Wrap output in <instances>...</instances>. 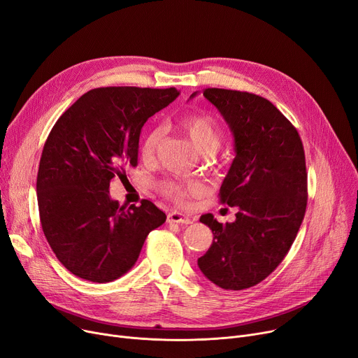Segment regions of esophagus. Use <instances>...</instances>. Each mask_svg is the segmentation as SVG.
<instances>
[{"label": "esophagus", "mask_w": 358, "mask_h": 358, "mask_svg": "<svg viewBox=\"0 0 358 358\" xmlns=\"http://www.w3.org/2000/svg\"><path fill=\"white\" fill-rule=\"evenodd\" d=\"M168 222L169 223H182V224H190L194 222V219L189 215H184L180 212H169L168 213Z\"/></svg>", "instance_id": "esophagus-1"}]
</instances>
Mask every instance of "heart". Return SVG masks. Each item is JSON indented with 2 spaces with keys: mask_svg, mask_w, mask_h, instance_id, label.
<instances>
[{
  "mask_svg": "<svg viewBox=\"0 0 358 358\" xmlns=\"http://www.w3.org/2000/svg\"><path fill=\"white\" fill-rule=\"evenodd\" d=\"M177 126L192 139L196 149L203 155L216 152L223 141V129L220 123L208 113L185 115L177 120ZM159 141V129H150L143 135L139 145V154L143 161L150 162L155 158ZM161 193L177 203H184L199 196L201 193V185L197 181H165L161 184Z\"/></svg>",
  "mask_w": 358,
  "mask_h": 358,
  "instance_id": "1",
  "label": "heart"
}]
</instances>
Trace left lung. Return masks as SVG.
Masks as SVG:
<instances>
[{
    "label": "left lung",
    "instance_id": "left-lung-1",
    "mask_svg": "<svg viewBox=\"0 0 358 358\" xmlns=\"http://www.w3.org/2000/svg\"><path fill=\"white\" fill-rule=\"evenodd\" d=\"M203 96L235 138L236 157L219 200L238 212L227 224L210 213L200 217L213 243L197 264L216 286L243 290L268 277L296 239L308 204L305 149L296 127L267 99L223 88H206Z\"/></svg>",
    "mask_w": 358,
    "mask_h": 358
}]
</instances>
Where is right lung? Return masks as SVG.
<instances>
[{
  "mask_svg": "<svg viewBox=\"0 0 358 358\" xmlns=\"http://www.w3.org/2000/svg\"><path fill=\"white\" fill-rule=\"evenodd\" d=\"M178 90L101 87L85 92L52 127L37 173L43 234L65 268L107 283L135 266L143 242L166 216L142 200L126 209L108 194L138 165L141 129Z\"/></svg>",
  "mask_w": 358,
  "mask_h": 358,
  "instance_id": "right-lung-1",
  "label": "right lung"
}]
</instances>
